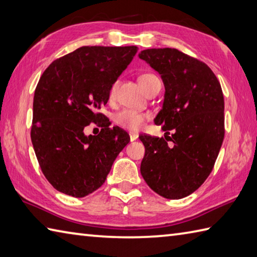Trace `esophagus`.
<instances>
[{"label": "esophagus", "mask_w": 257, "mask_h": 257, "mask_svg": "<svg viewBox=\"0 0 257 257\" xmlns=\"http://www.w3.org/2000/svg\"><path fill=\"white\" fill-rule=\"evenodd\" d=\"M138 138H139V134H138V133L130 132V140H131V142H133V141H135Z\"/></svg>", "instance_id": "esophagus-1"}]
</instances>
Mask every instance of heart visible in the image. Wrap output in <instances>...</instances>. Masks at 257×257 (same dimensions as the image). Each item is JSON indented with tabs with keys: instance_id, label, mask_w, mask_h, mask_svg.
Returning <instances> with one entry per match:
<instances>
[{
	"instance_id": "obj_1",
	"label": "heart",
	"mask_w": 257,
	"mask_h": 257,
	"mask_svg": "<svg viewBox=\"0 0 257 257\" xmlns=\"http://www.w3.org/2000/svg\"><path fill=\"white\" fill-rule=\"evenodd\" d=\"M140 84L143 87L145 92H149L152 87H153L156 83H159L160 80L156 77L154 74H150V73H146V74H142L139 77ZM115 91H116V83H114L112 85L111 90H109V98H113L115 96ZM149 118V114L134 111V109H128L124 108L122 111L117 112L114 115V121L119 126L124 128L132 130V131H138L143 126L146 119Z\"/></svg>"
}]
</instances>
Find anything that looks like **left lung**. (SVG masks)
I'll return each mask as SVG.
<instances>
[{
	"mask_svg": "<svg viewBox=\"0 0 257 257\" xmlns=\"http://www.w3.org/2000/svg\"><path fill=\"white\" fill-rule=\"evenodd\" d=\"M139 56L163 80L164 102L154 123L166 131L165 139L140 136L141 174L159 195L179 200L195 192L215 164L225 133L222 87L205 63L176 49H148Z\"/></svg>",
	"mask_w": 257,
	"mask_h": 257,
	"instance_id": "8db88e82",
	"label": "left lung"
}]
</instances>
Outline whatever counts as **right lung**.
<instances>
[{"mask_svg": "<svg viewBox=\"0 0 257 257\" xmlns=\"http://www.w3.org/2000/svg\"><path fill=\"white\" fill-rule=\"evenodd\" d=\"M138 46H82L52 62L35 88L31 140L44 176L55 190L84 197L103 185L130 142L98 112L132 62ZM95 122L97 136L84 134Z\"/></svg>", "mask_w": 257, "mask_h": 257, "instance_id": "right-lung-1", "label": "right lung"}]
</instances>
